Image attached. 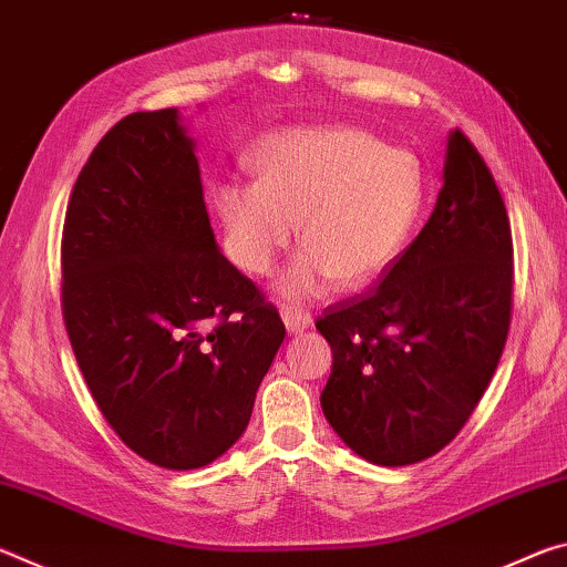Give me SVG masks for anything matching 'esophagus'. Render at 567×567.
Returning a JSON list of instances; mask_svg holds the SVG:
<instances>
[{
  "mask_svg": "<svg viewBox=\"0 0 567 567\" xmlns=\"http://www.w3.org/2000/svg\"><path fill=\"white\" fill-rule=\"evenodd\" d=\"M282 322H285V328H287V332H292V334H297V332H302V330H307L312 324V315L307 312V310H302V307H282Z\"/></svg>",
  "mask_w": 567,
  "mask_h": 567,
  "instance_id": "1",
  "label": "esophagus"
}]
</instances>
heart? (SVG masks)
Here are the masks:
<instances>
[{
  "label": "heart",
  "instance_id": "1",
  "mask_svg": "<svg viewBox=\"0 0 567 567\" xmlns=\"http://www.w3.org/2000/svg\"><path fill=\"white\" fill-rule=\"evenodd\" d=\"M255 169L260 182L217 189L229 255L267 275L300 223L290 295L318 292L328 277L340 290L378 280L405 252L425 203L420 159L364 130L287 132L257 152Z\"/></svg>",
  "mask_w": 567,
  "mask_h": 567
}]
</instances>
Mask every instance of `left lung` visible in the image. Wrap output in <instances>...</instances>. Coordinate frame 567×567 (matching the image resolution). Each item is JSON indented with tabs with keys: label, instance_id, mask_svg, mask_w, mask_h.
<instances>
[{
	"label": "left lung",
	"instance_id": "obj_1",
	"mask_svg": "<svg viewBox=\"0 0 567 567\" xmlns=\"http://www.w3.org/2000/svg\"><path fill=\"white\" fill-rule=\"evenodd\" d=\"M443 179L433 215L385 277L315 322L332 348L324 417L375 465L440 453L491 385L511 330V219L460 130Z\"/></svg>",
	"mask_w": 567,
	"mask_h": 567
}]
</instances>
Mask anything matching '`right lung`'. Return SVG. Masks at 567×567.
<instances>
[{"mask_svg":"<svg viewBox=\"0 0 567 567\" xmlns=\"http://www.w3.org/2000/svg\"><path fill=\"white\" fill-rule=\"evenodd\" d=\"M62 315L94 402L140 457L195 470L245 433L285 324L217 249L177 110L127 114L82 167Z\"/></svg>","mask_w":567,"mask_h":567,"instance_id":"obj_1","label":"right lung"}]
</instances>
